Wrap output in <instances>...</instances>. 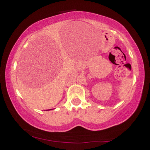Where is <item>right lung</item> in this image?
I'll return each instance as SVG.
<instances>
[{
  "label": "right lung",
  "instance_id": "right-lung-1",
  "mask_svg": "<svg viewBox=\"0 0 150 150\" xmlns=\"http://www.w3.org/2000/svg\"><path fill=\"white\" fill-rule=\"evenodd\" d=\"M50 110H51V109H50ZM47 111H48V110H47Z\"/></svg>",
  "mask_w": 150,
  "mask_h": 150
}]
</instances>
